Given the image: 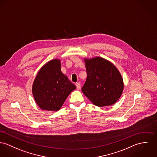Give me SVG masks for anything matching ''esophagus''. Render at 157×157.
Returning <instances> with one entry per match:
<instances>
[{
    "label": "esophagus",
    "mask_w": 157,
    "mask_h": 157,
    "mask_svg": "<svg viewBox=\"0 0 157 157\" xmlns=\"http://www.w3.org/2000/svg\"><path fill=\"white\" fill-rule=\"evenodd\" d=\"M76 88H77V89H78V90H80V89H81V86L80 83H79V82H77V83L76 84Z\"/></svg>",
    "instance_id": "esophagus-1"
}]
</instances>
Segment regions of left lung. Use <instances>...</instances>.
<instances>
[{
    "label": "left lung",
    "mask_w": 157,
    "mask_h": 157,
    "mask_svg": "<svg viewBox=\"0 0 157 157\" xmlns=\"http://www.w3.org/2000/svg\"><path fill=\"white\" fill-rule=\"evenodd\" d=\"M87 73L82 93L94 105L110 106L120 98L124 89L123 79L117 68L99 57L84 60Z\"/></svg>",
    "instance_id": "8db88e82"
}]
</instances>
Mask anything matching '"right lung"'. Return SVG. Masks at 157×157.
<instances>
[{"label":"right lung","instance_id":"add662e5","mask_svg":"<svg viewBox=\"0 0 157 157\" xmlns=\"http://www.w3.org/2000/svg\"><path fill=\"white\" fill-rule=\"evenodd\" d=\"M75 89V85L61 72L60 61L54 59L39 71L33 82L32 93L40 108L57 111Z\"/></svg>","mask_w":157,"mask_h":157}]
</instances>
